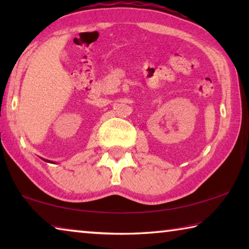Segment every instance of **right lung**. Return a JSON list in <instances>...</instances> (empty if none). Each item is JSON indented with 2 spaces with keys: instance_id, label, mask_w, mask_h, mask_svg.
Here are the masks:
<instances>
[{
  "instance_id": "right-lung-1",
  "label": "right lung",
  "mask_w": 249,
  "mask_h": 249,
  "mask_svg": "<svg viewBox=\"0 0 249 249\" xmlns=\"http://www.w3.org/2000/svg\"><path fill=\"white\" fill-rule=\"evenodd\" d=\"M45 160V161H48V160H46V159H44Z\"/></svg>"
}]
</instances>
